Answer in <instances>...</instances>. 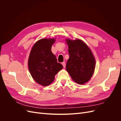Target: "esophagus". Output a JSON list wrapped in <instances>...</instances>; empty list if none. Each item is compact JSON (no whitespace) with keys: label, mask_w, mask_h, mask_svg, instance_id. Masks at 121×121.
Here are the masks:
<instances>
[{"label":"esophagus","mask_w":121,"mask_h":121,"mask_svg":"<svg viewBox=\"0 0 121 121\" xmlns=\"http://www.w3.org/2000/svg\"><path fill=\"white\" fill-rule=\"evenodd\" d=\"M62 65H63V67L65 68V62H63L62 63Z\"/></svg>","instance_id":"esophagus-1"}]
</instances>
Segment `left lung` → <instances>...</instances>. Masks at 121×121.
Here are the masks:
<instances>
[{
  "label": "left lung",
  "instance_id": "8db88e82",
  "mask_svg": "<svg viewBox=\"0 0 121 121\" xmlns=\"http://www.w3.org/2000/svg\"><path fill=\"white\" fill-rule=\"evenodd\" d=\"M69 58L66 69L74 81L79 84L87 82L92 76L95 60L90 49L80 39H66Z\"/></svg>",
  "mask_w": 121,
  "mask_h": 121
}]
</instances>
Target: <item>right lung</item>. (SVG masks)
I'll use <instances>...</instances> for the list:
<instances>
[{
    "label": "right lung",
    "instance_id": "right-lung-1",
    "mask_svg": "<svg viewBox=\"0 0 121 121\" xmlns=\"http://www.w3.org/2000/svg\"><path fill=\"white\" fill-rule=\"evenodd\" d=\"M56 41L52 39H41L33 46L28 60V68L35 81L40 85L46 86L52 83L54 77L63 69L57 63L52 52V46Z\"/></svg>",
    "mask_w": 121,
    "mask_h": 121
}]
</instances>
